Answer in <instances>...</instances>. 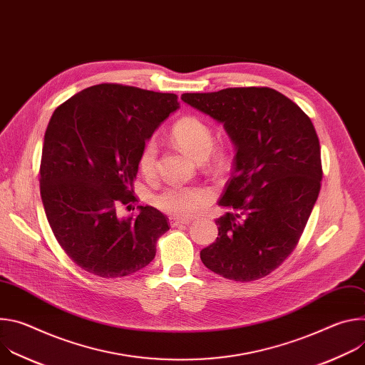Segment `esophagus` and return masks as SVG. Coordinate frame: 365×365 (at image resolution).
Instances as JSON below:
<instances>
[{
	"label": "esophagus",
	"instance_id": "1",
	"mask_svg": "<svg viewBox=\"0 0 365 365\" xmlns=\"http://www.w3.org/2000/svg\"><path fill=\"white\" fill-rule=\"evenodd\" d=\"M189 220L185 218H178V217H172L170 218V225L172 227H180V225H189Z\"/></svg>",
	"mask_w": 365,
	"mask_h": 365
}]
</instances>
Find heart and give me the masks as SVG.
I'll return each instance as SVG.
<instances>
[{"mask_svg":"<svg viewBox=\"0 0 365 365\" xmlns=\"http://www.w3.org/2000/svg\"><path fill=\"white\" fill-rule=\"evenodd\" d=\"M172 138L176 145L196 162L210 155L214 143L212 128L196 117H185L172 128ZM158 147L147 143L140 154L138 166L143 175H153L155 170ZM211 200V193L200 186L172 185L154 196V205L160 211L173 217H192Z\"/></svg>","mask_w":365,"mask_h":365,"instance_id":"heart-1","label":"heart"}]
</instances>
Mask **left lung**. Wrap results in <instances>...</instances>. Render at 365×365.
I'll list each match as a JSON object with an SVG mask.
<instances>
[{
  "mask_svg": "<svg viewBox=\"0 0 365 365\" xmlns=\"http://www.w3.org/2000/svg\"><path fill=\"white\" fill-rule=\"evenodd\" d=\"M221 123L235 147L232 175L218 200L217 241L200 251L211 272L235 282L262 279L297 245L321 190V145L310 118L270 88L183 93Z\"/></svg>",
  "mask_w": 365,
  "mask_h": 365,
  "instance_id": "8db88e82",
  "label": "left lung"
}]
</instances>
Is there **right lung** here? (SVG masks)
Instances as JSON below:
<instances>
[{"instance_id":"1","label":"right lung","mask_w":365,"mask_h":365,"mask_svg":"<svg viewBox=\"0 0 365 365\" xmlns=\"http://www.w3.org/2000/svg\"><path fill=\"white\" fill-rule=\"evenodd\" d=\"M178 108L175 93L101 83L51 115L41 151V202L58 242L85 272L124 277L154 258L168 218L153 206L121 218L118 207L135 199L145 141Z\"/></svg>"}]
</instances>
